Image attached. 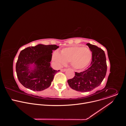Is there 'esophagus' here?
<instances>
[{"mask_svg":"<svg viewBox=\"0 0 126 126\" xmlns=\"http://www.w3.org/2000/svg\"><path fill=\"white\" fill-rule=\"evenodd\" d=\"M66 70H67L66 69H65V68H64V69H61L60 70V71H62V72H65V71Z\"/></svg>","mask_w":126,"mask_h":126,"instance_id":"34e87169","label":"esophagus"}]
</instances>
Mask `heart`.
Masks as SVG:
<instances>
[{
    "label": "heart",
    "mask_w": 126,
    "mask_h": 126,
    "mask_svg": "<svg viewBox=\"0 0 126 126\" xmlns=\"http://www.w3.org/2000/svg\"><path fill=\"white\" fill-rule=\"evenodd\" d=\"M92 53L86 47L74 46L65 48L61 52L53 54L52 59L58 66L64 65L66 62H71L72 66L77 69L85 67L90 61Z\"/></svg>",
    "instance_id": "obj_1"
}]
</instances>
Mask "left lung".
Returning a JSON list of instances; mask_svg holds the SVG:
<instances>
[{
  "instance_id": "left-lung-1",
  "label": "left lung",
  "mask_w": 126,
  "mask_h": 126,
  "mask_svg": "<svg viewBox=\"0 0 126 126\" xmlns=\"http://www.w3.org/2000/svg\"><path fill=\"white\" fill-rule=\"evenodd\" d=\"M87 45L92 51L90 65L81 72H75V76L67 81L72 89L82 92L91 91L98 87L104 79L107 69L104 51L96 45L90 43Z\"/></svg>"
}]
</instances>
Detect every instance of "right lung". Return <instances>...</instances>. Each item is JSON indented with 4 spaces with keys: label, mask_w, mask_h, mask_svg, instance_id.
<instances>
[{
    "label": "right lung",
    "mask_w": 126,
    "mask_h": 126,
    "mask_svg": "<svg viewBox=\"0 0 126 126\" xmlns=\"http://www.w3.org/2000/svg\"><path fill=\"white\" fill-rule=\"evenodd\" d=\"M59 48L56 45L39 44L22 50L16 64L17 76L25 87L34 91H41L51 84L55 74L59 70L50 66L53 50ZM33 65L32 69L31 65Z\"/></svg>",
    "instance_id": "add662e5"
}]
</instances>
